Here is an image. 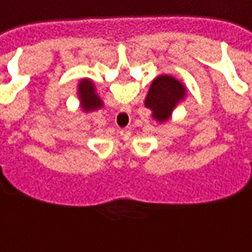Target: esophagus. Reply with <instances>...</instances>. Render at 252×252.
I'll use <instances>...</instances> for the list:
<instances>
[{"mask_svg": "<svg viewBox=\"0 0 252 252\" xmlns=\"http://www.w3.org/2000/svg\"><path fill=\"white\" fill-rule=\"evenodd\" d=\"M118 118H121L122 121H126V119L129 118V111H127V110H122V111L119 112V115H118Z\"/></svg>", "mask_w": 252, "mask_h": 252, "instance_id": "34e87169", "label": "esophagus"}]
</instances>
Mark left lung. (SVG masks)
<instances>
[{
    "label": "left lung",
    "instance_id": "obj_1",
    "mask_svg": "<svg viewBox=\"0 0 252 252\" xmlns=\"http://www.w3.org/2000/svg\"><path fill=\"white\" fill-rule=\"evenodd\" d=\"M187 91L185 84L169 74H160L153 78L148 94L145 107L152 111V118L158 123L168 121L172 112L186 99Z\"/></svg>",
    "mask_w": 252,
    "mask_h": 252
}]
</instances>
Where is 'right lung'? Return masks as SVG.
<instances>
[{
    "label": "right lung",
    "instance_id": "obj_1",
    "mask_svg": "<svg viewBox=\"0 0 252 252\" xmlns=\"http://www.w3.org/2000/svg\"><path fill=\"white\" fill-rule=\"evenodd\" d=\"M77 97L84 112H92L100 110L104 106L101 97L96 92L94 81L91 78H81L77 84Z\"/></svg>",
    "mask_w": 252,
    "mask_h": 252
}]
</instances>
